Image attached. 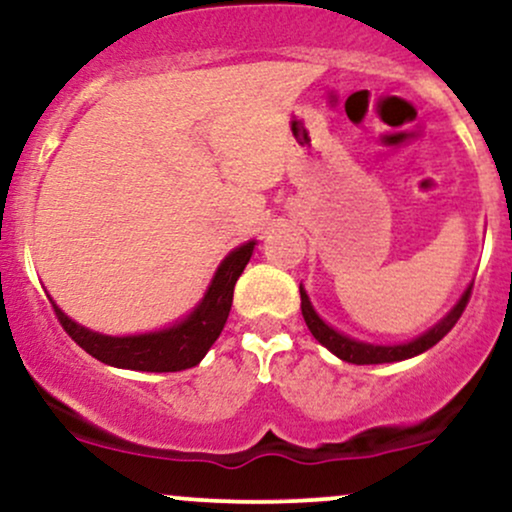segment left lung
I'll use <instances>...</instances> for the list:
<instances>
[{"label":"left lung","instance_id":"8db88e82","mask_svg":"<svg viewBox=\"0 0 512 512\" xmlns=\"http://www.w3.org/2000/svg\"><path fill=\"white\" fill-rule=\"evenodd\" d=\"M469 296H472V286L462 293V298L457 301L455 308H452L436 327H431L426 334L411 339V342H407V344H395V346L356 342V339L344 337V334L332 330V327L327 325V322H322V317L313 310V305H310L308 293L303 291V286H301V313H303L305 325H308V330L313 332V337L322 346H327L334 356H339L346 363H356V366H368V363H392V361H404V358L424 354V351L431 349L433 344H438L440 339H443L445 334L455 327V322L460 320L464 308H467Z\"/></svg>","mask_w":512,"mask_h":512}]
</instances>
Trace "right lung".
Instances as JSON below:
<instances>
[{"label": "right lung", "instance_id": "add662e5", "mask_svg": "<svg viewBox=\"0 0 512 512\" xmlns=\"http://www.w3.org/2000/svg\"><path fill=\"white\" fill-rule=\"evenodd\" d=\"M252 250H255V240L233 250L216 269L202 303L185 320L168 327V330L134 334V337H108V334H98L76 325L55 303H52V308H55L64 332L98 361L115 368L175 373V370L197 366L211 349V344L219 339L228 313H231L233 289H236V281L243 274L245 264L250 262Z\"/></svg>", "mask_w": 512, "mask_h": 512}]
</instances>
